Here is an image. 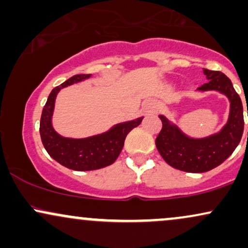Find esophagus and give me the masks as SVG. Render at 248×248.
Listing matches in <instances>:
<instances>
[{"label":"esophagus","mask_w":248,"mask_h":248,"mask_svg":"<svg viewBox=\"0 0 248 248\" xmlns=\"http://www.w3.org/2000/svg\"><path fill=\"white\" fill-rule=\"evenodd\" d=\"M156 109H157V104H156V101L154 100L147 101L143 106V112L146 115L154 114V113L156 112Z\"/></svg>","instance_id":"1"}]
</instances>
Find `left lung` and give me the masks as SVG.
<instances>
[{
	"label": "left lung",
	"mask_w": 248,
	"mask_h": 248,
	"mask_svg": "<svg viewBox=\"0 0 248 248\" xmlns=\"http://www.w3.org/2000/svg\"><path fill=\"white\" fill-rule=\"evenodd\" d=\"M204 75L209 81L198 90L219 91L229 98L231 102L229 121L215 135L191 139L182 133L177 126L170 124L167 118L160 115L162 129L156 138V148L169 166L182 171L205 172L220 166L234 152L243 136V104L231 80L220 71L204 69Z\"/></svg>",
	"instance_id": "1"
}]
</instances>
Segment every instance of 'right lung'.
Here are the masks:
<instances>
[{
  "label": "right lung",
  "instance_id": "add662e5",
  "mask_svg": "<svg viewBox=\"0 0 248 248\" xmlns=\"http://www.w3.org/2000/svg\"><path fill=\"white\" fill-rule=\"evenodd\" d=\"M91 75H76L51 91L46 104L43 108L39 124L41 139L47 154L62 166L77 171L101 169L114 163L124 148L127 134L141 124L142 118L119 124L100 135L86 139L62 138L55 132L51 118L56 96L62 87L90 78Z\"/></svg>",
  "mask_w": 248,
  "mask_h": 248
}]
</instances>
